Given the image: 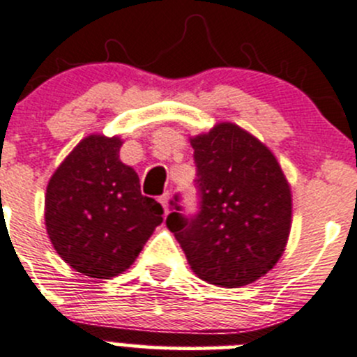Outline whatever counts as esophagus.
Wrapping results in <instances>:
<instances>
[{"mask_svg":"<svg viewBox=\"0 0 357 357\" xmlns=\"http://www.w3.org/2000/svg\"><path fill=\"white\" fill-rule=\"evenodd\" d=\"M160 201L161 204H163V210H165V215H168V201H170V194L168 192H165L163 196H160Z\"/></svg>","mask_w":357,"mask_h":357,"instance_id":"obj_1","label":"esophagus"}]
</instances>
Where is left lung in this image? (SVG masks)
<instances>
[{"label": "left lung", "mask_w": 357, "mask_h": 357, "mask_svg": "<svg viewBox=\"0 0 357 357\" xmlns=\"http://www.w3.org/2000/svg\"><path fill=\"white\" fill-rule=\"evenodd\" d=\"M199 211H175L167 225L190 269L206 283L238 288L269 273L291 227V190L274 154L234 123L190 139Z\"/></svg>", "instance_id": "obj_1"}]
</instances>
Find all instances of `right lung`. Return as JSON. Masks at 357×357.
<instances>
[{"label":"right lung","instance_id":"1","mask_svg":"<svg viewBox=\"0 0 357 357\" xmlns=\"http://www.w3.org/2000/svg\"><path fill=\"white\" fill-rule=\"evenodd\" d=\"M121 146L119 137L88 135L52 175L45 196L54 248L97 280L125 273L163 222L161 204L142 196L137 172L119 161Z\"/></svg>","mask_w":357,"mask_h":357}]
</instances>
